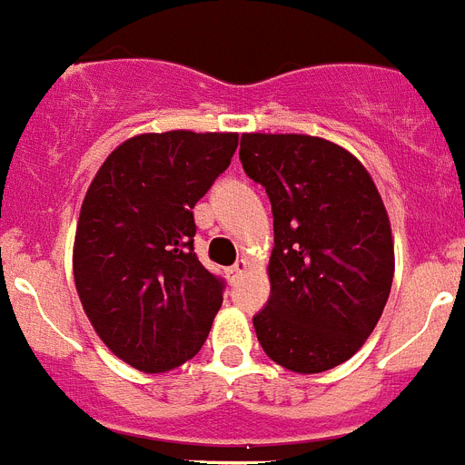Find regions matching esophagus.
<instances>
[{
	"instance_id": "1",
	"label": "esophagus",
	"mask_w": 465,
	"mask_h": 465,
	"mask_svg": "<svg viewBox=\"0 0 465 465\" xmlns=\"http://www.w3.org/2000/svg\"><path fill=\"white\" fill-rule=\"evenodd\" d=\"M245 269H248V262H245V260H239V262L233 264V267L226 269V274H229V279L232 281H236L239 276L245 274Z\"/></svg>"
}]
</instances>
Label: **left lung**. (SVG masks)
<instances>
[{"label":"left lung","instance_id":"obj_1","mask_svg":"<svg viewBox=\"0 0 465 465\" xmlns=\"http://www.w3.org/2000/svg\"><path fill=\"white\" fill-rule=\"evenodd\" d=\"M239 155L274 214L257 341L288 371H329L364 345L388 302L395 245L383 198L350 151L319 136L243 134Z\"/></svg>","mask_w":465,"mask_h":465}]
</instances>
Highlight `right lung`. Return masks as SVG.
<instances>
[{
    "instance_id": "obj_1",
    "label": "right lung",
    "mask_w": 465,
    "mask_h": 465,
    "mask_svg": "<svg viewBox=\"0 0 465 465\" xmlns=\"http://www.w3.org/2000/svg\"><path fill=\"white\" fill-rule=\"evenodd\" d=\"M236 146L233 132L132 136L89 184L73 248L77 295L108 350L139 371L196 357L220 312L224 281L193 252V205Z\"/></svg>"
}]
</instances>
